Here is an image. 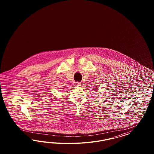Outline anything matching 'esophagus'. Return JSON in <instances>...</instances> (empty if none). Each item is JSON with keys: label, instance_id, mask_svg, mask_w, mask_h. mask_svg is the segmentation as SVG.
I'll return each mask as SVG.
<instances>
[{"label": "esophagus", "instance_id": "34e87169", "mask_svg": "<svg viewBox=\"0 0 154 154\" xmlns=\"http://www.w3.org/2000/svg\"><path fill=\"white\" fill-rule=\"evenodd\" d=\"M81 82H75V85H76V86H81Z\"/></svg>", "mask_w": 154, "mask_h": 154}]
</instances>
